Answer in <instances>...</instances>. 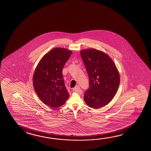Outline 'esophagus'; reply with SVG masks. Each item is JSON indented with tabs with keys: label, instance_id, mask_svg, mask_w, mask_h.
Wrapping results in <instances>:
<instances>
[{
	"label": "esophagus",
	"instance_id": "1",
	"mask_svg": "<svg viewBox=\"0 0 151 151\" xmlns=\"http://www.w3.org/2000/svg\"><path fill=\"white\" fill-rule=\"evenodd\" d=\"M73 91L76 92L78 93L79 94H82V91L81 90V89L80 88V87H79L78 85H77V86H76V87L73 88Z\"/></svg>",
	"mask_w": 151,
	"mask_h": 151
}]
</instances>
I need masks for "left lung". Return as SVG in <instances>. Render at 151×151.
I'll use <instances>...</instances> for the list:
<instances>
[{"instance_id":"1","label":"left lung","mask_w":151,"mask_h":151,"mask_svg":"<svg viewBox=\"0 0 151 151\" xmlns=\"http://www.w3.org/2000/svg\"><path fill=\"white\" fill-rule=\"evenodd\" d=\"M81 56L89 77L84 99L87 106L99 109L110 102L118 90L120 75L112 59L102 51L87 49Z\"/></svg>"}]
</instances>
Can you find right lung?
<instances>
[{
  "label": "right lung",
  "mask_w": 151,
  "mask_h": 151,
  "mask_svg": "<svg viewBox=\"0 0 151 151\" xmlns=\"http://www.w3.org/2000/svg\"><path fill=\"white\" fill-rule=\"evenodd\" d=\"M72 51L56 48L44 55L37 64L33 76V85L38 97L52 108L64 105L69 96L63 76L65 64Z\"/></svg>",
  "instance_id": "right-lung-1"
}]
</instances>
